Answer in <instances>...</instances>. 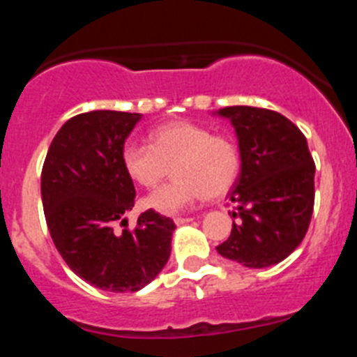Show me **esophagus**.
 I'll return each mask as SVG.
<instances>
[{
    "instance_id": "esophagus-1",
    "label": "esophagus",
    "mask_w": 357,
    "mask_h": 357,
    "mask_svg": "<svg viewBox=\"0 0 357 357\" xmlns=\"http://www.w3.org/2000/svg\"><path fill=\"white\" fill-rule=\"evenodd\" d=\"M191 220H193V218H182V216L173 218V222H175L176 225H184V223H189V222H191Z\"/></svg>"
}]
</instances>
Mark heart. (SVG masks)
<instances>
[{
  "instance_id": "obj_1",
  "label": "heart",
  "mask_w": 357,
  "mask_h": 357,
  "mask_svg": "<svg viewBox=\"0 0 357 357\" xmlns=\"http://www.w3.org/2000/svg\"><path fill=\"white\" fill-rule=\"evenodd\" d=\"M121 162L143 188H155L173 166L175 178L148 195L144 206L160 214H178L202 197L225 195L239 175L241 151L230 135L213 134L200 123L172 121L151 130L150 144H127Z\"/></svg>"
}]
</instances>
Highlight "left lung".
<instances>
[{"label": "left lung", "instance_id": "8db88e82", "mask_svg": "<svg viewBox=\"0 0 357 357\" xmlns=\"http://www.w3.org/2000/svg\"><path fill=\"white\" fill-rule=\"evenodd\" d=\"M241 151V173L229 193L232 232L218 254L248 268L286 259L304 239L314 207V160L301 128L275 110L225 107Z\"/></svg>", "mask_w": 357, "mask_h": 357}]
</instances>
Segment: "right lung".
Here are the masks:
<instances>
[{
  "label": "right lung",
  "mask_w": 357,
  "mask_h": 357,
  "mask_svg": "<svg viewBox=\"0 0 357 357\" xmlns=\"http://www.w3.org/2000/svg\"><path fill=\"white\" fill-rule=\"evenodd\" d=\"M139 114L93 110L68 119L43 164L40 195L56 250L73 272L105 291H137L168 263L172 218L148 209L128 229L135 188L121 162ZM118 221L123 231L115 230Z\"/></svg>",
  "instance_id": "1"
}]
</instances>
